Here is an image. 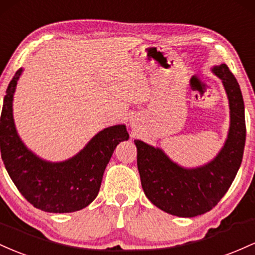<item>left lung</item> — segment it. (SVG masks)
<instances>
[{"instance_id":"left-lung-1","label":"left lung","mask_w":255,"mask_h":255,"mask_svg":"<svg viewBox=\"0 0 255 255\" xmlns=\"http://www.w3.org/2000/svg\"><path fill=\"white\" fill-rule=\"evenodd\" d=\"M212 72L227 93L230 127L224 145L210 162L183 167L161 148L135 139L143 191L151 204L172 216L191 218L212 210L230 188L242 162L246 120L241 89L225 64L213 66Z\"/></svg>"}]
</instances>
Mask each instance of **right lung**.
<instances>
[{"label": "right lung", "instance_id": "add662e5", "mask_svg": "<svg viewBox=\"0 0 255 255\" xmlns=\"http://www.w3.org/2000/svg\"><path fill=\"white\" fill-rule=\"evenodd\" d=\"M22 68L8 85L0 119L1 156L21 195L36 208L50 213L83 210L96 199L106 166L114 149L128 141L124 124L97 132L72 158L51 162L36 155L21 141L13 118V97Z\"/></svg>", "mask_w": 255, "mask_h": 255}]
</instances>
